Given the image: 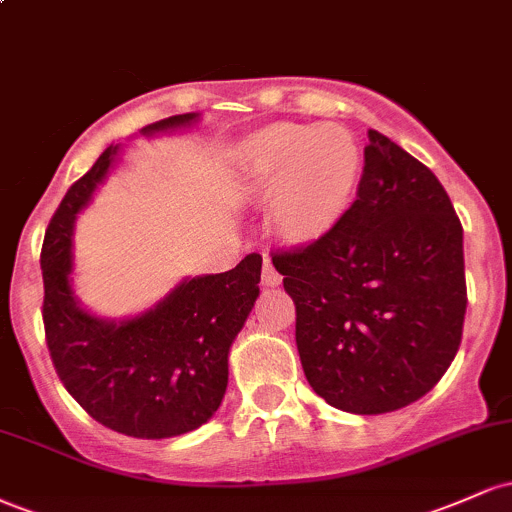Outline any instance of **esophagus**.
I'll return each mask as SVG.
<instances>
[{
  "mask_svg": "<svg viewBox=\"0 0 512 512\" xmlns=\"http://www.w3.org/2000/svg\"><path fill=\"white\" fill-rule=\"evenodd\" d=\"M281 284V274L276 272V267L272 264L269 257H264V264H262V286H267V289H274V286Z\"/></svg>",
  "mask_w": 512,
  "mask_h": 512,
  "instance_id": "esophagus-1",
  "label": "esophagus"
}]
</instances>
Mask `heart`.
<instances>
[{
  "mask_svg": "<svg viewBox=\"0 0 512 512\" xmlns=\"http://www.w3.org/2000/svg\"><path fill=\"white\" fill-rule=\"evenodd\" d=\"M248 151L252 192L272 197L274 221L286 238H322L349 209L361 151L344 127L281 122L257 132Z\"/></svg>",
  "mask_w": 512,
  "mask_h": 512,
  "instance_id": "b5f03b06",
  "label": "heart"
}]
</instances>
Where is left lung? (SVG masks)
Returning <instances> with one entry per match:
<instances>
[{
	"mask_svg": "<svg viewBox=\"0 0 512 512\" xmlns=\"http://www.w3.org/2000/svg\"><path fill=\"white\" fill-rule=\"evenodd\" d=\"M296 303L313 390L349 414L431 392L462 342V223L436 175L368 129L356 202L308 248L272 257Z\"/></svg>",
	"mask_w": 512,
	"mask_h": 512,
	"instance_id": "obj_1",
	"label": "left lung"
}]
</instances>
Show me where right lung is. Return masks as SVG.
<instances>
[{
  "label": "right lung",
  "mask_w": 512,
  "mask_h": 512,
  "mask_svg": "<svg viewBox=\"0 0 512 512\" xmlns=\"http://www.w3.org/2000/svg\"><path fill=\"white\" fill-rule=\"evenodd\" d=\"M199 113L144 127V137L173 134ZM122 144H110L64 195L45 233L40 269L48 349L67 392L98 424L132 438L161 440L207 424L228 385V354L260 296L262 257L223 274L185 276L144 313L110 320L74 293L76 216L108 178Z\"/></svg>",
  "instance_id": "right-lung-1"
}]
</instances>
